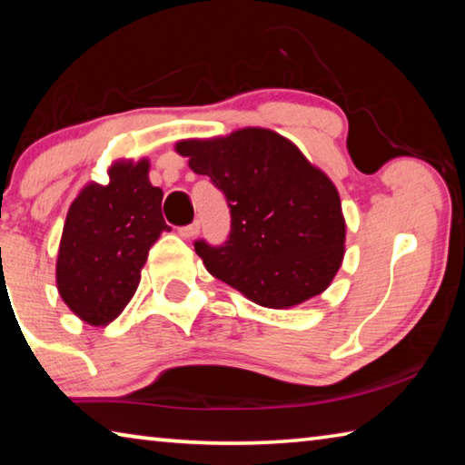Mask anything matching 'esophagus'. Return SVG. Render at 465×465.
<instances>
[{"mask_svg":"<svg viewBox=\"0 0 465 465\" xmlns=\"http://www.w3.org/2000/svg\"><path fill=\"white\" fill-rule=\"evenodd\" d=\"M199 230H201V225H199V222H194V223H191V225H184V227H178V233L183 235V238H194L196 233H199Z\"/></svg>","mask_w":465,"mask_h":465,"instance_id":"esophagus-1","label":"esophagus"}]
</instances>
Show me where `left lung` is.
Here are the masks:
<instances>
[{"label": "left lung", "instance_id": "1", "mask_svg": "<svg viewBox=\"0 0 465 465\" xmlns=\"http://www.w3.org/2000/svg\"><path fill=\"white\" fill-rule=\"evenodd\" d=\"M193 172L225 194L232 230L222 246L194 242L207 271L262 308L320 295L342 264L341 196L324 172L279 133L248 127L178 141Z\"/></svg>", "mask_w": 465, "mask_h": 465}]
</instances>
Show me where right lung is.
<instances>
[{
  "label": "right lung",
  "instance_id": "right-lung-1",
  "mask_svg": "<svg viewBox=\"0 0 465 465\" xmlns=\"http://www.w3.org/2000/svg\"><path fill=\"white\" fill-rule=\"evenodd\" d=\"M149 162H116L108 184L90 183L67 211L57 256V289L75 316L106 326L135 295L149 248L168 232L162 188Z\"/></svg>",
  "mask_w": 465,
  "mask_h": 465
}]
</instances>
